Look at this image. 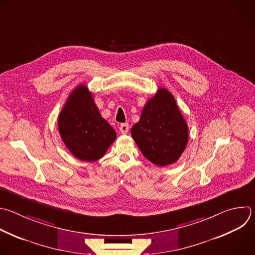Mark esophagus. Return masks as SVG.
<instances>
[{"label":"esophagus","instance_id":"esophagus-1","mask_svg":"<svg viewBox=\"0 0 255 255\" xmlns=\"http://www.w3.org/2000/svg\"><path fill=\"white\" fill-rule=\"evenodd\" d=\"M128 131H129V125L127 123H124V124L120 125V132L122 134H127Z\"/></svg>","mask_w":255,"mask_h":255}]
</instances>
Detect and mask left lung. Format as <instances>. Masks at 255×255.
<instances>
[{
	"label": "left lung",
	"instance_id": "left-lung-1",
	"mask_svg": "<svg viewBox=\"0 0 255 255\" xmlns=\"http://www.w3.org/2000/svg\"><path fill=\"white\" fill-rule=\"evenodd\" d=\"M131 134L142 154L160 167L175 163L188 142L187 123L165 88H159L145 104Z\"/></svg>",
	"mask_w": 255,
	"mask_h": 255
}]
</instances>
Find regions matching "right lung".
I'll list each match as a JSON object with an SVG mask.
<instances>
[{
	"mask_svg": "<svg viewBox=\"0 0 255 255\" xmlns=\"http://www.w3.org/2000/svg\"><path fill=\"white\" fill-rule=\"evenodd\" d=\"M58 127L67 149L82 161L100 159L116 139L115 130L102 118L86 85H79L69 95Z\"/></svg>",
	"mask_w": 255,
	"mask_h": 255,
	"instance_id": "obj_1",
	"label": "right lung"
}]
</instances>
